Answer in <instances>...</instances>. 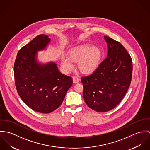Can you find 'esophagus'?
Masks as SVG:
<instances>
[{
  "mask_svg": "<svg viewBox=\"0 0 150 150\" xmlns=\"http://www.w3.org/2000/svg\"><path fill=\"white\" fill-rule=\"evenodd\" d=\"M80 80V79L77 76H73V81L74 83H77Z\"/></svg>",
  "mask_w": 150,
  "mask_h": 150,
  "instance_id": "1",
  "label": "esophagus"
}]
</instances>
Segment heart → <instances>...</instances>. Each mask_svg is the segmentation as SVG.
Segmentation results:
<instances>
[{
	"mask_svg": "<svg viewBox=\"0 0 150 150\" xmlns=\"http://www.w3.org/2000/svg\"><path fill=\"white\" fill-rule=\"evenodd\" d=\"M102 57V50L92 44H85L71 48L69 52V57L62 55L61 64L66 71L73 68V62H78V66L84 73L94 71L99 64Z\"/></svg>",
	"mask_w": 150,
	"mask_h": 150,
	"instance_id": "b5f03b06",
	"label": "heart"
}]
</instances>
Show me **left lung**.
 <instances>
[{"label":"left lung","instance_id":"left-lung-1","mask_svg":"<svg viewBox=\"0 0 150 150\" xmlns=\"http://www.w3.org/2000/svg\"><path fill=\"white\" fill-rule=\"evenodd\" d=\"M107 57L90 75L83 76V98L89 107L97 112L115 108L125 95L131 83L132 61L124 46L104 36Z\"/></svg>","mask_w":150,"mask_h":150}]
</instances>
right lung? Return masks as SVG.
Here are the masks:
<instances>
[{
	"instance_id": "1",
	"label": "right lung",
	"mask_w": 150,
	"mask_h": 150,
	"mask_svg": "<svg viewBox=\"0 0 150 150\" xmlns=\"http://www.w3.org/2000/svg\"><path fill=\"white\" fill-rule=\"evenodd\" d=\"M50 40L45 35L35 38L18 51L14 66L18 95L28 106L41 113L59 107L73 84L72 78L61 73L55 62L38 61V51L45 49Z\"/></svg>"
}]
</instances>
